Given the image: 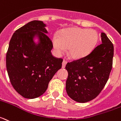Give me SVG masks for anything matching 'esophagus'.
<instances>
[{
  "label": "esophagus",
  "mask_w": 121,
  "mask_h": 121,
  "mask_svg": "<svg viewBox=\"0 0 121 121\" xmlns=\"http://www.w3.org/2000/svg\"><path fill=\"white\" fill-rule=\"evenodd\" d=\"M67 62L65 60H64L62 62V68L64 69V68L65 67V65L66 64H67Z\"/></svg>",
  "instance_id": "34e87169"
}]
</instances>
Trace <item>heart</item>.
Returning a JSON list of instances; mask_svg holds the SVG:
<instances>
[{
  "label": "heart",
  "mask_w": 121,
  "mask_h": 121,
  "mask_svg": "<svg viewBox=\"0 0 121 121\" xmlns=\"http://www.w3.org/2000/svg\"><path fill=\"white\" fill-rule=\"evenodd\" d=\"M99 39L95 30L75 27L62 30L54 35L52 44L57 53L61 55L69 48V54L74 59L87 56L95 48Z\"/></svg>",
  "instance_id": "heart-1"
}]
</instances>
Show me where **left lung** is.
I'll list each match as a JSON object with an SVG mask.
<instances>
[{
  "mask_svg": "<svg viewBox=\"0 0 121 121\" xmlns=\"http://www.w3.org/2000/svg\"><path fill=\"white\" fill-rule=\"evenodd\" d=\"M102 43L87 56L68 62L66 91L73 100L85 103L97 97L104 88L112 67L114 46L105 33Z\"/></svg>",
  "mask_w": 121,
  "mask_h": 121,
  "instance_id": "obj_1",
  "label": "left lung"
}]
</instances>
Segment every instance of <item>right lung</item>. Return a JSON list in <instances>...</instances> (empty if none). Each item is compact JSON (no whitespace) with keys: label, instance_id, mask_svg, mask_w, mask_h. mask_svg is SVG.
I'll use <instances>...</instances> for the list:
<instances>
[{"label":"right lung","instance_id":"obj_1","mask_svg":"<svg viewBox=\"0 0 121 121\" xmlns=\"http://www.w3.org/2000/svg\"><path fill=\"white\" fill-rule=\"evenodd\" d=\"M45 24L40 21L28 22L13 34L6 54V67L13 88L26 99L39 97L45 92L56 73L61 69L63 59L51 52L52 42ZM38 34L40 43L33 42Z\"/></svg>","mask_w":121,"mask_h":121}]
</instances>
